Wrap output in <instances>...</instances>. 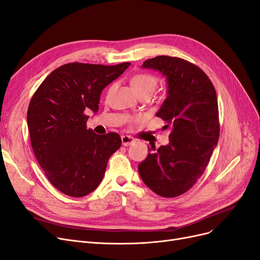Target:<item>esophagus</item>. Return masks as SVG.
I'll list each match as a JSON object with an SVG mask.
<instances>
[{"label":"esophagus","mask_w":260,"mask_h":260,"mask_svg":"<svg viewBox=\"0 0 260 260\" xmlns=\"http://www.w3.org/2000/svg\"><path fill=\"white\" fill-rule=\"evenodd\" d=\"M121 139H122V144L124 146H128V145H131V144H133L135 142V139L133 137L128 136V135H123V136L121 137Z\"/></svg>","instance_id":"34e87169"}]
</instances>
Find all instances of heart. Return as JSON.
Segmentation results:
<instances>
[{
  "label": "heart",
  "instance_id": "heart-1",
  "mask_svg": "<svg viewBox=\"0 0 260 260\" xmlns=\"http://www.w3.org/2000/svg\"><path fill=\"white\" fill-rule=\"evenodd\" d=\"M158 83H159V81H158L157 76L151 73H138L136 75H134L132 78V85L140 96H143V95L151 96L157 89ZM143 120H144L143 115H135L129 117V121L134 124H137Z\"/></svg>",
  "mask_w": 260,
  "mask_h": 260
}]
</instances>
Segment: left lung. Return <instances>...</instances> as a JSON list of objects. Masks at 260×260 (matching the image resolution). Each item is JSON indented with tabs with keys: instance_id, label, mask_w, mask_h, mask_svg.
Instances as JSON below:
<instances>
[{
	"instance_id": "8db88e82",
	"label": "left lung",
	"mask_w": 260,
	"mask_h": 260,
	"mask_svg": "<svg viewBox=\"0 0 260 260\" xmlns=\"http://www.w3.org/2000/svg\"><path fill=\"white\" fill-rule=\"evenodd\" d=\"M143 68L160 71L168 80V98L156 116L170 128V143L139 164L138 171L153 192L175 198L192 188L204 173L220 135L216 89L197 64L179 57L157 56Z\"/></svg>"
}]
</instances>
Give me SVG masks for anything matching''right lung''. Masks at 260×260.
Instances as JSON below:
<instances>
[{"instance_id": "add662e5", "label": "right lung", "mask_w": 260, "mask_h": 260, "mask_svg": "<svg viewBox=\"0 0 260 260\" xmlns=\"http://www.w3.org/2000/svg\"><path fill=\"white\" fill-rule=\"evenodd\" d=\"M129 62L115 66L70 62L51 72L32 94L27 109L30 143L50 183L63 194L82 198L102 182L120 135L87 128V112L99 109L102 90Z\"/></svg>"}]
</instances>
